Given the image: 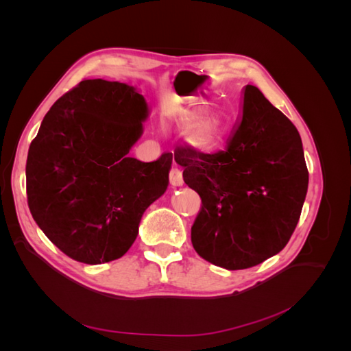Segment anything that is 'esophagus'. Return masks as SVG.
<instances>
[{
	"label": "esophagus",
	"mask_w": 351,
	"mask_h": 351,
	"mask_svg": "<svg viewBox=\"0 0 351 351\" xmlns=\"http://www.w3.org/2000/svg\"><path fill=\"white\" fill-rule=\"evenodd\" d=\"M169 184L174 186V187H178L183 184V173L182 169H178L177 167L169 169Z\"/></svg>",
	"instance_id": "1"
}]
</instances>
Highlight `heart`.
<instances>
[{"label": "heart", "instance_id": "obj_1", "mask_svg": "<svg viewBox=\"0 0 351 351\" xmlns=\"http://www.w3.org/2000/svg\"><path fill=\"white\" fill-rule=\"evenodd\" d=\"M221 139V125L215 117H206L199 121L189 134V142L200 152H210Z\"/></svg>", "mask_w": 351, "mask_h": 351}]
</instances>
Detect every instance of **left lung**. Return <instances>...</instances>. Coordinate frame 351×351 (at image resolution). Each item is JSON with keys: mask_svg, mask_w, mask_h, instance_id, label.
I'll return each mask as SVG.
<instances>
[{"mask_svg": "<svg viewBox=\"0 0 351 351\" xmlns=\"http://www.w3.org/2000/svg\"><path fill=\"white\" fill-rule=\"evenodd\" d=\"M243 117L224 151L182 146L174 159L202 206L192 226L200 258L230 271L281 252L299 222L309 173L294 124L247 84Z\"/></svg>", "mask_w": 351, "mask_h": 351, "instance_id": "left-lung-1", "label": "left lung"}]
</instances>
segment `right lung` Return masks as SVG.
Instances as JSON below:
<instances>
[{
  "label": "right lung",
  "mask_w": 351,
  "mask_h": 351,
  "mask_svg": "<svg viewBox=\"0 0 351 351\" xmlns=\"http://www.w3.org/2000/svg\"><path fill=\"white\" fill-rule=\"evenodd\" d=\"M147 104L133 86L82 80L56 101L30 143V214L69 258L98 265L134 243L143 212L168 186L173 154L142 162L129 151L142 136Z\"/></svg>",
  "instance_id": "1"
}]
</instances>
